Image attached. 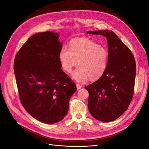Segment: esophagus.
Returning a JSON list of instances; mask_svg holds the SVG:
<instances>
[{"label":"esophagus","mask_w":149,"mask_h":149,"mask_svg":"<svg viewBox=\"0 0 149 149\" xmlns=\"http://www.w3.org/2000/svg\"><path fill=\"white\" fill-rule=\"evenodd\" d=\"M76 87H77V90H79L81 88V86L80 85H79V84H76Z\"/></svg>","instance_id":"obj_1"}]
</instances>
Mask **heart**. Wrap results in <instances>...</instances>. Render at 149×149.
<instances>
[{
	"label": "heart",
	"mask_w": 149,
	"mask_h": 149,
	"mask_svg": "<svg viewBox=\"0 0 149 149\" xmlns=\"http://www.w3.org/2000/svg\"><path fill=\"white\" fill-rule=\"evenodd\" d=\"M108 57L106 48L86 38L74 39L69 43V49L63 47L58 54L61 68L67 73L78 63L79 67L72 74L78 82L100 78L106 70Z\"/></svg>",
	"instance_id": "obj_1"
}]
</instances>
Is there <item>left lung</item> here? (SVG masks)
I'll list each match as a JSON object with an SVG mask.
<instances>
[{"instance_id":"left-lung-1","label":"left lung","mask_w":149,"mask_h":149,"mask_svg":"<svg viewBox=\"0 0 149 149\" xmlns=\"http://www.w3.org/2000/svg\"><path fill=\"white\" fill-rule=\"evenodd\" d=\"M91 35L107 38L108 61L100 78L85 86L89 93L88 107L93 117L103 122L117 119L132 100L136 63L130 50L110 30L88 31Z\"/></svg>"}]
</instances>
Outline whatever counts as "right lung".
<instances>
[{"label":"right lung","mask_w":149,"mask_h":149,"mask_svg":"<svg viewBox=\"0 0 149 149\" xmlns=\"http://www.w3.org/2000/svg\"><path fill=\"white\" fill-rule=\"evenodd\" d=\"M54 31L30 36L17 52L14 71L19 97L33 118L47 124L61 120L69 110L75 84L61 69L63 42Z\"/></svg>","instance_id":"right-lung-1"}]
</instances>
